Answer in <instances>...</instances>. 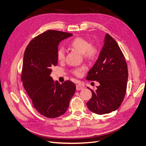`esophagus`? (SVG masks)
I'll return each instance as SVG.
<instances>
[{
	"mask_svg": "<svg viewBox=\"0 0 146 146\" xmlns=\"http://www.w3.org/2000/svg\"><path fill=\"white\" fill-rule=\"evenodd\" d=\"M76 89L77 90H82L83 89V87L80 85V84H77L76 85Z\"/></svg>",
	"mask_w": 146,
	"mask_h": 146,
	"instance_id": "34e87169",
	"label": "esophagus"
}]
</instances>
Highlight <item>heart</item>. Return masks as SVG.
Listing matches in <instances>:
<instances>
[{"label":"heart","mask_w":146,"mask_h":146,"mask_svg":"<svg viewBox=\"0 0 146 146\" xmlns=\"http://www.w3.org/2000/svg\"><path fill=\"white\" fill-rule=\"evenodd\" d=\"M71 48L82 53L83 56L88 60H93L98 54V49L95 44H89L87 40L80 37L73 39L68 44ZM65 51L63 48H59L57 50L56 57L59 62H63L65 59ZM86 69L85 66L80 68H75L72 70V72L77 77H80L84 71Z\"/></svg>","instance_id":"1"}]
</instances>
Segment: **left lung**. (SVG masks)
Wrapping results in <instances>:
<instances>
[{
  "label": "left lung",
  "instance_id": "1",
  "mask_svg": "<svg viewBox=\"0 0 146 146\" xmlns=\"http://www.w3.org/2000/svg\"><path fill=\"white\" fill-rule=\"evenodd\" d=\"M127 78L125 57L117 42L107 33L98 59L86 78L100 84L96 91L89 88L92 93L87 102L89 110L102 115L117 110L126 94Z\"/></svg>",
  "mask_w": 146,
  "mask_h": 146
}]
</instances>
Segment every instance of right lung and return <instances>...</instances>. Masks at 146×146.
<instances>
[{"instance_id": "1", "label": "right lung", "mask_w": 146, "mask_h": 146, "mask_svg": "<svg viewBox=\"0 0 146 146\" xmlns=\"http://www.w3.org/2000/svg\"><path fill=\"white\" fill-rule=\"evenodd\" d=\"M72 35L48 30L34 38L25 51L21 80L33 106L46 117L56 118L65 113L76 89L71 81L61 84L50 77L52 67L57 65L58 45Z\"/></svg>"}]
</instances>
